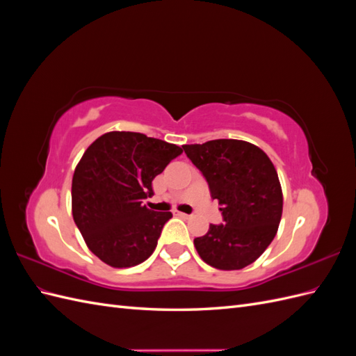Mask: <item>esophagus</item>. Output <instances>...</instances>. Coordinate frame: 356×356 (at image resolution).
<instances>
[{"mask_svg": "<svg viewBox=\"0 0 356 356\" xmlns=\"http://www.w3.org/2000/svg\"><path fill=\"white\" fill-rule=\"evenodd\" d=\"M174 215H177V217H181V218H188L190 215L188 213H184V212H179V211H174Z\"/></svg>", "mask_w": 356, "mask_h": 356, "instance_id": "esophagus-1", "label": "esophagus"}]
</instances>
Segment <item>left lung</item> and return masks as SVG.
<instances>
[{"mask_svg": "<svg viewBox=\"0 0 356 356\" xmlns=\"http://www.w3.org/2000/svg\"><path fill=\"white\" fill-rule=\"evenodd\" d=\"M221 204V224L195 239L202 260L220 270L254 263L276 236L282 217V188L272 160L239 139L182 145Z\"/></svg>", "mask_w": 356, "mask_h": 356, "instance_id": "1", "label": "left lung"}]
</instances>
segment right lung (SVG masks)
I'll return each mask as SVG.
<instances>
[{"instance_id": "1", "label": "right lung", "mask_w": 356, "mask_h": 356, "mask_svg": "<svg viewBox=\"0 0 356 356\" xmlns=\"http://www.w3.org/2000/svg\"><path fill=\"white\" fill-rule=\"evenodd\" d=\"M182 148L136 132H108L86 149L72 177V217L89 250L111 267L141 264L170 212L148 209L153 179Z\"/></svg>"}]
</instances>
